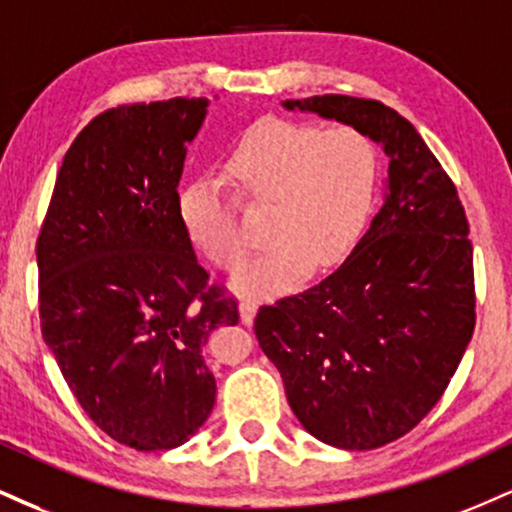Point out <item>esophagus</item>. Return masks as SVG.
I'll use <instances>...</instances> for the list:
<instances>
[{
    "instance_id": "1",
    "label": "esophagus",
    "mask_w": 512,
    "mask_h": 512,
    "mask_svg": "<svg viewBox=\"0 0 512 512\" xmlns=\"http://www.w3.org/2000/svg\"><path fill=\"white\" fill-rule=\"evenodd\" d=\"M238 310H240V322L252 324V319H255V315H257V303L252 298H243L240 300Z\"/></svg>"
}]
</instances>
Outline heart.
I'll use <instances>...</instances> for the list:
<instances>
[{"label":"heart","instance_id":"obj_1","mask_svg":"<svg viewBox=\"0 0 512 512\" xmlns=\"http://www.w3.org/2000/svg\"><path fill=\"white\" fill-rule=\"evenodd\" d=\"M377 150L348 126L317 128L281 119L260 121L226 159V176L245 202H267L260 257L233 276L240 293H281L346 260L365 231L377 193ZM178 219L190 243L219 269H236L248 238L231 217V200L212 178L178 193Z\"/></svg>","mask_w":512,"mask_h":512}]
</instances>
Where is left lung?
Wrapping results in <instances>:
<instances>
[{
	"instance_id": "obj_1",
	"label": "left lung",
	"mask_w": 512,
	"mask_h": 512,
	"mask_svg": "<svg viewBox=\"0 0 512 512\" xmlns=\"http://www.w3.org/2000/svg\"><path fill=\"white\" fill-rule=\"evenodd\" d=\"M353 126L389 157L384 205L317 286L262 305L255 334L300 424L369 451L439 403L474 331L472 243L458 190L408 119L377 100L281 102Z\"/></svg>"
}]
</instances>
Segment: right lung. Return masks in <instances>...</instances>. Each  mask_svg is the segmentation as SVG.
<instances>
[{
    "label": "right lung",
    "mask_w": 512,
    "mask_h": 512,
    "mask_svg": "<svg viewBox=\"0 0 512 512\" xmlns=\"http://www.w3.org/2000/svg\"><path fill=\"white\" fill-rule=\"evenodd\" d=\"M207 107L174 97L95 116L66 152L38 238L42 338L85 415L135 451H169L205 424L217 381L202 348L238 324L176 209Z\"/></svg>",
    "instance_id": "obj_1"
}]
</instances>
